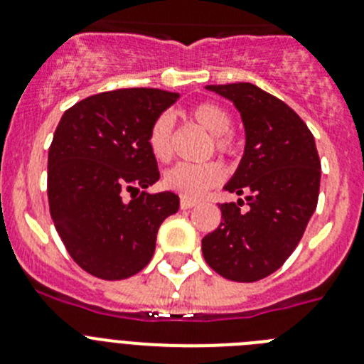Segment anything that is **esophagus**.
I'll use <instances>...</instances> for the list:
<instances>
[{"instance_id": "34e87169", "label": "esophagus", "mask_w": 364, "mask_h": 364, "mask_svg": "<svg viewBox=\"0 0 364 364\" xmlns=\"http://www.w3.org/2000/svg\"><path fill=\"white\" fill-rule=\"evenodd\" d=\"M195 205H196V200L188 198V196H182V198H180V208L182 209H191L195 208Z\"/></svg>"}]
</instances>
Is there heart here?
<instances>
[{"instance_id":"b5f03b06","label":"heart","mask_w":364,"mask_h":364,"mask_svg":"<svg viewBox=\"0 0 364 364\" xmlns=\"http://www.w3.org/2000/svg\"><path fill=\"white\" fill-rule=\"evenodd\" d=\"M191 115L205 132L213 135V144L220 155L232 156L236 153L235 139L229 135L232 121L225 109L216 102H200L191 109ZM148 146L151 155L159 162H168L173 156V117L162 113L155 119L148 135ZM223 168L218 162L204 164H180L173 166L164 175V186L182 196L204 195L211 188H216L223 180Z\"/></svg>"}]
</instances>
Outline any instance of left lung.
I'll return each mask as SVG.
<instances>
[{
  "label": "left lung",
  "mask_w": 364,
  "mask_h": 364,
  "mask_svg": "<svg viewBox=\"0 0 364 364\" xmlns=\"http://www.w3.org/2000/svg\"><path fill=\"white\" fill-rule=\"evenodd\" d=\"M208 90L242 115L245 153L225 189L245 200L218 204L222 222L202 238V252L223 278L258 282L278 271L301 240L318 205L321 162L311 129L278 97L251 82Z\"/></svg>",
  "instance_id": "1"
}]
</instances>
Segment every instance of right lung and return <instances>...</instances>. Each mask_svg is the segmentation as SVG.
Wrapping results in <instances>:
<instances>
[{"mask_svg":"<svg viewBox=\"0 0 364 364\" xmlns=\"http://www.w3.org/2000/svg\"><path fill=\"white\" fill-rule=\"evenodd\" d=\"M176 99L178 93L159 88L113 90L61 117L48 149L50 215L68 255L88 274L124 279L141 272L155 252L160 223L178 211L175 193L144 191L160 178L149 129Z\"/></svg>","mask_w":364,"mask_h":364,"instance_id":"1","label":"right lung"}]
</instances>
